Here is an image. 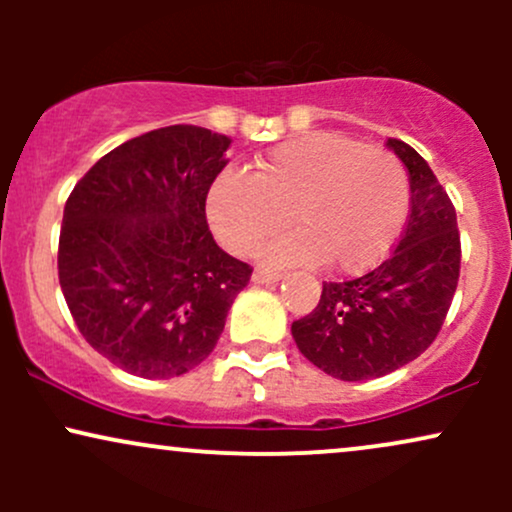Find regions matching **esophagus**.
<instances>
[{
	"label": "esophagus",
	"instance_id": "esophagus-1",
	"mask_svg": "<svg viewBox=\"0 0 512 512\" xmlns=\"http://www.w3.org/2000/svg\"><path fill=\"white\" fill-rule=\"evenodd\" d=\"M281 276H284L281 272H264V269H257V272L252 274V281H255V284H274Z\"/></svg>",
	"mask_w": 512,
	"mask_h": 512
}]
</instances>
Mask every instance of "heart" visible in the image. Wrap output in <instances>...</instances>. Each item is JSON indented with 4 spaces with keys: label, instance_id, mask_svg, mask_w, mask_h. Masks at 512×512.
<instances>
[{
    "label": "heart",
    "instance_id": "b5f03b06",
    "mask_svg": "<svg viewBox=\"0 0 512 512\" xmlns=\"http://www.w3.org/2000/svg\"><path fill=\"white\" fill-rule=\"evenodd\" d=\"M407 211L409 178L402 161L380 146L330 132L274 146L255 175L223 170L207 195L209 223L226 250L252 255L291 214L296 233L274 240L264 262H325L342 274L366 272L383 260Z\"/></svg>",
    "mask_w": 512,
    "mask_h": 512
}]
</instances>
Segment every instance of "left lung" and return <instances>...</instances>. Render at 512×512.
Listing matches in <instances>:
<instances>
[{
  "label": "left lung",
  "instance_id": "8db88e82",
  "mask_svg": "<svg viewBox=\"0 0 512 512\" xmlns=\"http://www.w3.org/2000/svg\"><path fill=\"white\" fill-rule=\"evenodd\" d=\"M409 170L411 211L395 252L349 281H325L313 313L291 325L301 354L339 380H370L407 366L438 337L460 279V231L428 163L387 139Z\"/></svg>",
  "mask_w": 512,
  "mask_h": 512
}]
</instances>
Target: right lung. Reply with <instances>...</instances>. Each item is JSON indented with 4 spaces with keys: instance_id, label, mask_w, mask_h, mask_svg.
<instances>
[{
    "instance_id": "obj_1",
    "label": "right lung",
    "mask_w": 512,
    "mask_h": 512,
    "mask_svg": "<svg viewBox=\"0 0 512 512\" xmlns=\"http://www.w3.org/2000/svg\"><path fill=\"white\" fill-rule=\"evenodd\" d=\"M231 139L195 125L105 154L64 204L57 272L76 327L139 378L187 373L219 342L252 267L216 245L207 195Z\"/></svg>"
}]
</instances>
